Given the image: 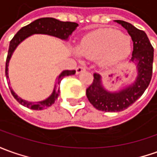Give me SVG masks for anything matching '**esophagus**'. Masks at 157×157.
I'll return each mask as SVG.
<instances>
[{
    "label": "esophagus",
    "instance_id": "esophagus-1",
    "mask_svg": "<svg viewBox=\"0 0 157 157\" xmlns=\"http://www.w3.org/2000/svg\"><path fill=\"white\" fill-rule=\"evenodd\" d=\"M75 70H76V73L79 74V73H81V72H82V71L85 70V67H83V66H78V67H76Z\"/></svg>",
    "mask_w": 157,
    "mask_h": 157
}]
</instances>
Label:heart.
Here are the masks:
<instances>
[{
    "instance_id": "obj_1",
    "label": "heart",
    "mask_w": 157,
    "mask_h": 157,
    "mask_svg": "<svg viewBox=\"0 0 157 157\" xmlns=\"http://www.w3.org/2000/svg\"><path fill=\"white\" fill-rule=\"evenodd\" d=\"M131 52V38L113 29H101L83 38L81 54L87 58L101 56V63L110 66L124 58Z\"/></svg>"
}]
</instances>
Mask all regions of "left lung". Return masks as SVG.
Wrapping results in <instances>:
<instances>
[{"instance_id": "left-lung-1", "label": "left lung", "mask_w": 157, "mask_h": 157, "mask_svg": "<svg viewBox=\"0 0 157 157\" xmlns=\"http://www.w3.org/2000/svg\"><path fill=\"white\" fill-rule=\"evenodd\" d=\"M127 30L133 42L131 61L137 67L135 82L117 93L106 91L101 85V75L94 74V81L86 90L87 99L96 109L103 112H120L132 105L142 96L152 77L154 49L146 33L124 20H116Z\"/></svg>"}]
</instances>
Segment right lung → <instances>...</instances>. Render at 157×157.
<instances>
[{
	"mask_svg": "<svg viewBox=\"0 0 157 157\" xmlns=\"http://www.w3.org/2000/svg\"><path fill=\"white\" fill-rule=\"evenodd\" d=\"M78 26L77 23L75 22H70V21H60V20H56L54 18H40L38 20H34L33 22L30 23L29 25L23 26L21 29L14 35V37L12 38L9 44V48H8V52H7V60H6V69H5V73H6V77L8 78V73H7V67H8V63L10 60L12 54L15 48L18 46V44L21 43L24 39L28 38L29 36L33 34H48L55 36L61 39H68L69 36L74 32L75 28ZM75 73V70H64L61 73L56 81V85L54 87V90L52 92V95L47 98L46 100L39 102H29V101H24L20 99V97L16 94L12 90L10 87V91L13 96L14 97L16 101H18L20 104L24 106H26L28 108L33 110H43L47 108L57 100L59 96V85H60L61 81L63 79L65 76L68 75H72ZM9 84V82H8Z\"/></svg>",
	"mask_w": 157,
	"mask_h": 157,
	"instance_id": "add662e5",
	"label": "right lung"
}]
</instances>
